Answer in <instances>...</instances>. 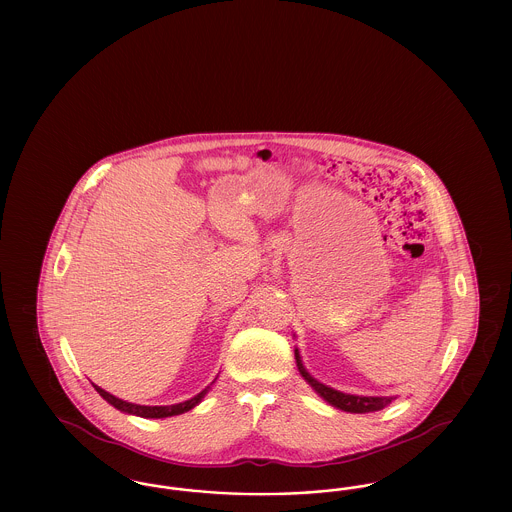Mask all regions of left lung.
<instances>
[{"mask_svg":"<svg viewBox=\"0 0 512 512\" xmlns=\"http://www.w3.org/2000/svg\"><path fill=\"white\" fill-rule=\"evenodd\" d=\"M295 361H297V368H299V374L305 378V382H309V386L313 390L317 391L318 395L330 403L332 407L341 409L345 413H374V411H380L384 409L386 405H390L393 397H365V395H351V393H343V391L334 390V388H328L324 386L322 382L315 380L307 368L301 363V357H299V351L295 349Z\"/></svg>","mask_w":512,"mask_h":512,"instance_id":"8db88e82","label":"left lung"}]
</instances>
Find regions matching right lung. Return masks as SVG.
I'll return each instance as SVG.
<instances>
[{
  "label": "right lung",
  "instance_id": "obj_1",
  "mask_svg": "<svg viewBox=\"0 0 512 512\" xmlns=\"http://www.w3.org/2000/svg\"><path fill=\"white\" fill-rule=\"evenodd\" d=\"M94 388L98 391L99 395L109 403L113 405L115 409H119L121 413L136 414V416H142V418H167V416H176V414L186 413V411H192L195 405L205 397V393L209 391V388L197 393L192 399L188 401H182V403H176V405H163V407H149V405H136V403H128V401H122L119 397L111 395L109 391L101 390L99 386L94 384Z\"/></svg>",
  "mask_w": 512,
  "mask_h": 512
}]
</instances>
